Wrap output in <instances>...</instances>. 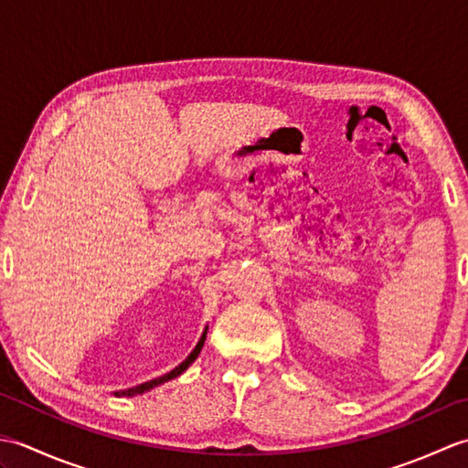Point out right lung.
Masks as SVG:
<instances>
[{
	"label": "right lung",
	"instance_id": "add662e5",
	"mask_svg": "<svg viewBox=\"0 0 468 468\" xmlns=\"http://www.w3.org/2000/svg\"><path fill=\"white\" fill-rule=\"evenodd\" d=\"M205 337H207V332L201 335V340H198V344L195 346V350L186 356V360L178 364V366L175 367V370H171V372L161 376V378H154V380H151V382L138 384V386H134V388H128V390H121V392H114V394H116V396H136V394H143V392H146V390H151V388H154V386H158V384L173 380V378H176V376H181V374L186 370V367L197 360V356L201 354V347H203V344H205Z\"/></svg>",
	"mask_w": 468,
	"mask_h": 468
}]
</instances>
